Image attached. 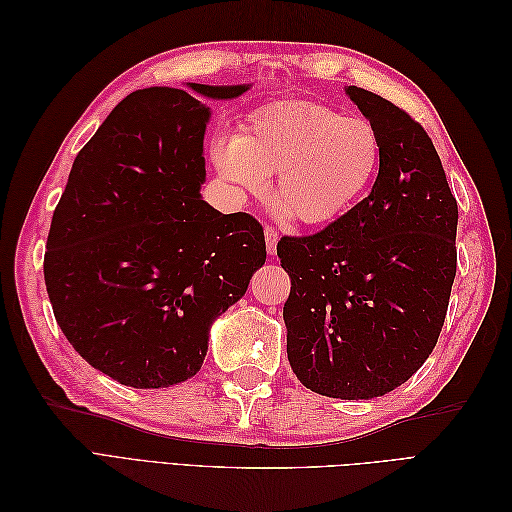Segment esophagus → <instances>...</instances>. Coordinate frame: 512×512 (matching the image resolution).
Listing matches in <instances>:
<instances>
[{
    "label": "esophagus",
    "mask_w": 512,
    "mask_h": 512,
    "mask_svg": "<svg viewBox=\"0 0 512 512\" xmlns=\"http://www.w3.org/2000/svg\"><path fill=\"white\" fill-rule=\"evenodd\" d=\"M277 241H280V232H277L273 226L265 228V243H267V250L273 256L277 252Z\"/></svg>",
    "instance_id": "esophagus-1"
}]
</instances>
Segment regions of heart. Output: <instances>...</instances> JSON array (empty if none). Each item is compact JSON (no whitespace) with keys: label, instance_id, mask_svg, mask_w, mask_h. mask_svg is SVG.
<instances>
[{"label":"heart","instance_id":"obj_1","mask_svg":"<svg viewBox=\"0 0 512 512\" xmlns=\"http://www.w3.org/2000/svg\"><path fill=\"white\" fill-rule=\"evenodd\" d=\"M220 173L250 192L267 188L294 222L331 224L367 194L382 164L376 126L333 106L280 100L258 108L237 138L213 147Z\"/></svg>","mask_w":512,"mask_h":512}]
</instances>
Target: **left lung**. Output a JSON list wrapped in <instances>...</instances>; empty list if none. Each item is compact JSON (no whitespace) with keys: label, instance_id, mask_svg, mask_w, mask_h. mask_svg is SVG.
Wrapping results in <instances>:
<instances>
[{"label":"left lung","instance_id":"left-lung-1","mask_svg":"<svg viewBox=\"0 0 512 512\" xmlns=\"http://www.w3.org/2000/svg\"><path fill=\"white\" fill-rule=\"evenodd\" d=\"M374 123L382 164L369 196L314 235L277 241L290 275L288 361L309 391L391 393L436 348L457 271V200L436 147L404 108L346 89Z\"/></svg>","mask_w":512,"mask_h":512}]
</instances>
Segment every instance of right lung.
<instances>
[{"mask_svg": "<svg viewBox=\"0 0 512 512\" xmlns=\"http://www.w3.org/2000/svg\"><path fill=\"white\" fill-rule=\"evenodd\" d=\"M190 89L228 100L247 85ZM209 115L183 89L134 91L79 151L53 213L44 284L55 320L91 367L134 389L196 376L211 322L267 258L256 218L200 198Z\"/></svg>", "mask_w": 512, "mask_h": 512, "instance_id": "right-lung-1", "label": "right lung"}]
</instances>
